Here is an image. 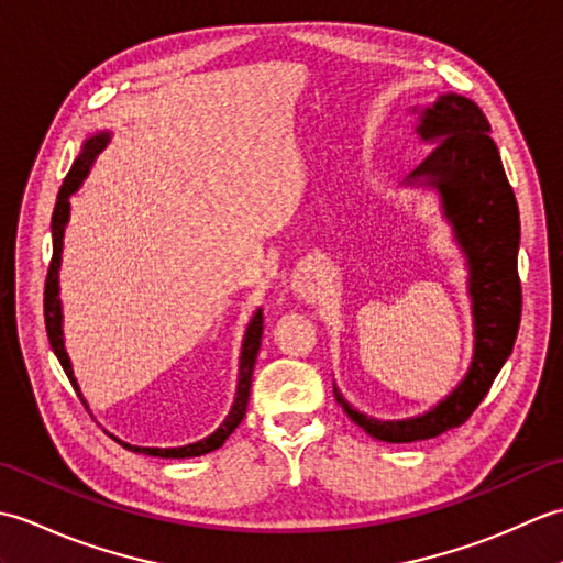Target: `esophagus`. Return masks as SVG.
<instances>
[{
  "mask_svg": "<svg viewBox=\"0 0 563 563\" xmlns=\"http://www.w3.org/2000/svg\"><path fill=\"white\" fill-rule=\"evenodd\" d=\"M295 292L300 295L302 300H307V302L314 297V288H312V285H309V283H297V285H295Z\"/></svg>",
  "mask_w": 563,
  "mask_h": 563,
  "instance_id": "esophagus-1",
  "label": "esophagus"
}]
</instances>
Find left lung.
Masks as SVG:
<instances>
[{
  "label": "left lung",
  "mask_w": 563,
  "mask_h": 563,
  "mask_svg": "<svg viewBox=\"0 0 563 563\" xmlns=\"http://www.w3.org/2000/svg\"><path fill=\"white\" fill-rule=\"evenodd\" d=\"M413 133L430 150L404 188H428L452 230L466 266L474 351L470 367L445 399L411 418L382 421L353 409L339 387L333 397L353 423L385 442L428 440L462 426L492 389L518 336L522 292L518 278L520 212L506 178L492 125L479 106L460 93H440L413 109Z\"/></svg>",
  "instance_id": "left-lung-1"
}]
</instances>
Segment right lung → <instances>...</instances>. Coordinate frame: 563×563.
<instances>
[{"mask_svg": "<svg viewBox=\"0 0 563 563\" xmlns=\"http://www.w3.org/2000/svg\"><path fill=\"white\" fill-rule=\"evenodd\" d=\"M109 130H99V133L89 135L81 142V150L77 154V159L71 162V169L65 176L63 188L57 194V202L53 210V222H51V232H53V261L51 268H47V280H45V329H47V339H51L53 353L57 355L59 365H63L65 375L69 377L71 387L79 391L75 369H71V361L65 349V317H63V300H59V268H63V246H65V230L69 222V212H71V202L69 198L77 194L81 188L84 178L89 176L91 164L97 162L99 154L106 150V145L111 142ZM261 333H263V312L261 307L251 314L244 339H242V351H239V373H236V391H234V401L230 406V413L224 416V421L212 430L208 438H200L196 442H188V445H178V448H140V445H130V442H121L123 448L133 450L137 454H150V457H169V460H184V457H200V454H208L212 450H218L224 445V440L234 433V428L242 423V418L246 413V404H249V391H251V375H254V365H256V355L261 349ZM81 397V391H79ZM84 401V397H81ZM87 404V401H84Z\"/></svg>", "mask_w": 563, "mask_h": 563, "instance_id": "add662e5", "label": "right lung"}]
</instances>
